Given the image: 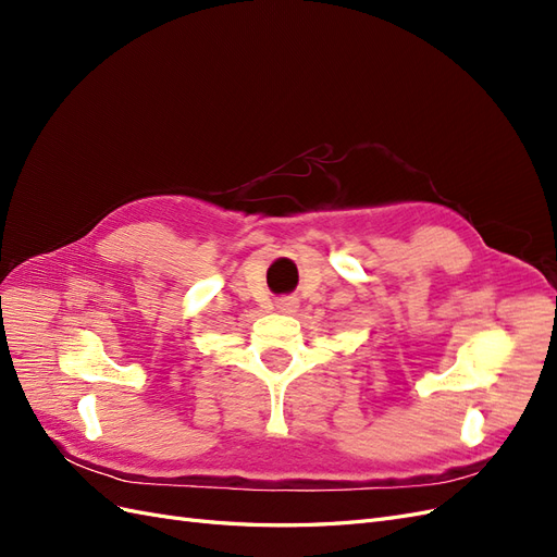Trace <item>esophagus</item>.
<instances>
[{"label":"esophagus","mask_w":557,"mask_h":557,"mask_svg":"<svg viewBox=\"0 0 557 557\" xmlns=\"http://www.w3.org/2000/svg\"><path fill=\"white\" fill-rule=\"evenodd\" d=\"M278 311H285V313H293L295 311V299H290V297H285V299H278Z\"/></svg>","instance_id":"obj_1"}]
</instances>
